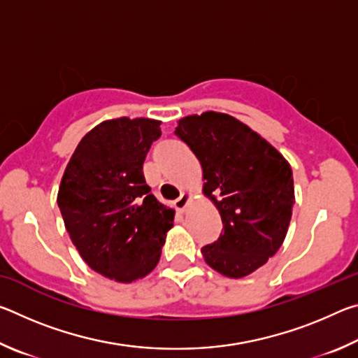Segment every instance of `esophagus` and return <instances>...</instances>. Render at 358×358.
Segmentation results:
<instances>
[{"instance_id":"1","label":"esophagus","mask_w":358,"mask_h":358,"mask_svg":"<svg viewBox=\"0 0 358 358\" xmlns=\"http://www.w3.org/2000/svg\"><path fill=\"white\" fill-rule=\"evenodd\" d=\"M192 201V196L189 192H183L181 196L175 201V208L180 210V211H185L187 205H189V202Z\"/></svg>"}]
</instances>
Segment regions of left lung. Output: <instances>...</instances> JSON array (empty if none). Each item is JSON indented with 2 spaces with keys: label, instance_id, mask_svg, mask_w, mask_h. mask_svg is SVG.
<instances>
[{
  "label": "left lung",
  "instance_id": "obj_1",
  "mask_svg": "<svg viewBox=\"0 0 358 358\" xmlns=\"http://www.w3.org/2000/svg\"><path fill=\"white\" fill-rule=\"evenodd\" d=\"M175 134L201 162L203 194L221 215L224 232L202 248L205 262L227 278L251 275L286 238L295 203L290 164L227 113L187 115Z\"/></svg>",
  "mask_w": 358,
  "mask_h": 358
}]
</instances>
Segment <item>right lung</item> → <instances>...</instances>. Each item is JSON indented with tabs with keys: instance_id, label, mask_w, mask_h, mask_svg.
Listing matches in <instances>:
<instances>
[{
	"instance_id": "1",
	"label": "right lung",
	"mask_w": 358,
	"mask_h": 358,
	"mask_svg": "<svg viewBox=\"0 0 358 358\" xmlns=\"http://www.w3.org/2000/svg\"><path fill=\"white\" fill-rule=\"evenodd\" d=\"M161 121L106 120L78 142L63 173L58 207L80 257L117 282L142 280L159 262L175 210L150 194L142 166Z\"/></svg>"
}]
</instances>
